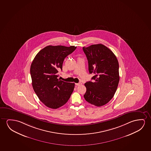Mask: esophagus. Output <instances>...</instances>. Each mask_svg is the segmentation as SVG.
I'll list each match as a JSON object with an SVG mask.
<instances>
[{"label":"esophagus","mask_w":151,"mask_h":151,"mask_svg":"<svg viewBox=\"0 0 151 151\" xmlns=\"http://www.w3.org/2000/svg\"><path fill=\"white\" fill-rule=\"evenodd\" d=\"M75 85L76 86H81L82 85V83H75Z\"/></svg>","instance_id":"obj_1"}]
</instances>
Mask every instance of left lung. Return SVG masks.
Here are the masks:
<instances>
[{
	"mask_svg": "<svg viewBox=\"0 0 151 151\" xmlns=\"http://www.w3.org/2000/svg\"><path fill=\"white\" fill-rule=\"evenodd\" d=\"M88 61L90 74L93 73V81L85 83L84 98L88 102L101 106L113 98L119 81V64L115 55L102 44L83 47Z\"/></svg>",
	"mask_w": 151,
	"mask_h": 151,
	"instance_id": "obj_1",
	"label": "left lung"
}]
</instances>
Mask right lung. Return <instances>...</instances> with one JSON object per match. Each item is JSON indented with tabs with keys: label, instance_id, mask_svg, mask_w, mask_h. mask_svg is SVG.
Listing matches in <instances>:
<instances>
[{
	"label": "right lung",
	"instance_id": "right-lung-1",
	"mask_svg": "<svg viewBox=\"0 0 151 151\" xmlns=\"http://www.w3.org/2000/svg\"><path fill=\"white\" fill-rule=\"evenodd\" d=\"M76 47L48 46L35 56L30 68L32 86L40 100L46 106L57 109L64 105L72 93L74 83L58 78L64 60Z\"/></svg>",
	"mask_w": 151,
	"mask_h": 151
}]
</instances>
